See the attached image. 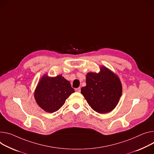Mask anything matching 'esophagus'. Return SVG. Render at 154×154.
<instances>
[{"instance_id":"1","label":"esophagus","mask_w":154,"mask_h":154,"mask_svg":"<svg viewBox=\"0 0 154 154\" xmlns=\"http://www.w3.org/2000/svg\"><path fill=\"white\" fill-rule=\"evenodd\" d=\"M75 91H77V92H80V88L79 87V88H75Z\"/></svg>"}]
</instances>
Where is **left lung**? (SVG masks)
Returning <instances> with one entry per match:
<instances>
[{"label":"left lung","mask_w":154,"mask_h":154,"mask_svg":"<svg viewBox=\"0 0 154 154\" xmlns=\"http://www.w3.org/2000/svg\"><path fill=\"white\" fill-rule=\"evenodd\" d=\"M86 84L81 88V93L97 112H109L119 103L122 93V83L119 77L107 67L101 66L99 73H88Z\"/></svg>","instance_id":"8db88e82"}]
</instances>
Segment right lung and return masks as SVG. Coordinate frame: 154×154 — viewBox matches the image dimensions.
<instances>
[{"mask_svg":"<svg viewBox=\"0 0 154 154\" xmlns=\"http://www.w3.org/2000/svg\"><path fill=\"white\" fill-rule=\"evenodd\" d=\"M74 92L71 83L61 75L54 77L44 75L38 83L34 97L42 109L53 113L58 110Z\"/></svg>","mask_w":154,"mask_h":154,"instance_id":"obj_1","label":"right lung"}]
</instances>
